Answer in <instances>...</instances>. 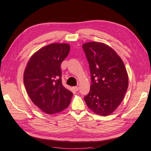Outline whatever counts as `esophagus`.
Returning <instances> with one entry per match:
<instances>
[{"label": "esophagus", "mask_w": 151, "mask_h": 151, "mask_svg": "<svg viewBox=\"0 0 151 151\" xmlns=\"http://www.w3.org/2000/svg\"><path fill=\"white\" fill-rule=\"evenodd\" d=\"M73 89L75 91H78V90H79V87H78V86H75V87H73Z\"/></svg>", "instance_id": "esophagus-1"}]
</instances>
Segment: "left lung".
<instances>
[{
  "label": "left lung",
  "instance_id": "obj_1",
  "mask_svg": "<svg viewBox=\"0 0 151 151\" xmlns=\"http://www.w3.org/2000/svg\"><path fill=\"white\" fill-rule=\"evenodd\" d=\"M88 61L91 85L84 97L87 105L97 114L112 113L122 102L129 80L125 65L114 50L101 42L83 44Z\"/></svg>",
  "mask_w": 151,
  "mask_h": 151
}]
</instances>
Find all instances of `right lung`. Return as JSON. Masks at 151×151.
Returning a JSON list of instances; mask_svg holds the SVG:
<instances>
[{
    "mask_svg": "<svg viewBox=\"0 0 151 151\" xmlns=\"http://www.w3.org/2000/svg\"><path fill=\"white\" fill-rule=\"evenodd\" d=\"M68 44H51L40 49L29 60L24 83L32 101L46 114L62 111L70 104L72 92L62 85L61 63L67 57Z\"/></svg>",
    "mask_w": 151,
    "mask_h": 151,
    "instance_id": "right-lung-1",
    "label": "right lung"
}]
</instances>
